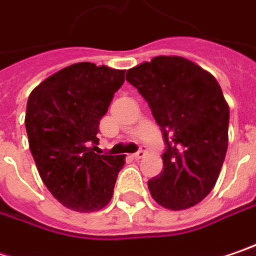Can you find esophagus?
<instances>
[{
	"label": "esophagus",
	"instance_id": "34e87169",
	"mask_svg": "<svg viewBox=\"0 0 256 256\" xmlns=\"http://www.w3.org/2000/svg\"><path fill=\"white\" fill-rule=\"evenodd\" d=\"M144 155H146V150H144V149H140V150H138L136 154H133V155H132V158L138 160V159H142Z\"/></svg>",
	"mask_w": 256,
	"mask_h": 256
}]
</instances>
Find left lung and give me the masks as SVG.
<instances>
[{"mask_svg": "<svg viewBox=\"0 0 256 256\" xmlns=\"http://www.w3.org/2000/svg\"><path fill=\"white\" fill-rule=\"evenodd\" d=\"M165 140L162 172L148 181L152 198L184 210L213 190L228 150L229 106L216 78L181 56H156L128 69Z\"/></svg>", "mask_w": 256, "mask_h": 256, "instance_id": "1", "label": "left lung"}]
</instances>
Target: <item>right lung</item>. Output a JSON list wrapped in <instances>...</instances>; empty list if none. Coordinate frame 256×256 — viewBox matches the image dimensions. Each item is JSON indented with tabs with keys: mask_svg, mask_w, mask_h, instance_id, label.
Returning a JSON list of instances; mask_svg holds the SVG:
<instances>
[{
	"mask_svg": "<svg viewBox=\"0 0 256 256\" xmlns=\"http://www.w3.org/2000/svg\"><path fill=\"white\" fill-rule=\"evenodd\" d=\"M124 72L80 62L60 69L32 91L26 130L42 181L70 210L97 212L113 196L126 155H98L100 120Z\"/></svg>",
	"mask_w": 256,
	"mask_h": 256,
	"instance_id": "obj_1",
	"label": "right lung"
}]
</instances>
